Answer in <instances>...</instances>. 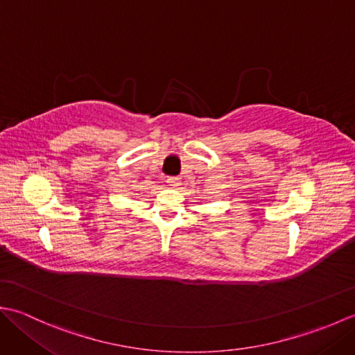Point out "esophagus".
Instances as JSON below:
<instances>
[{"label": "esophagus", "instance_id": "esophagus-1", "mask_svg": "<svg viewBox=\"0 0 355 355\" xmlns=\"http://www.w3.org/2000/svg\"><path fill=\"white\" fill-rule=\"evenodd\" d=\"M166 182H168L169 186H178L180 184V178L178 177H168V180H166Z\"/></svg>", "mask_w": 355, "mask_h": 355}]
</instances>
